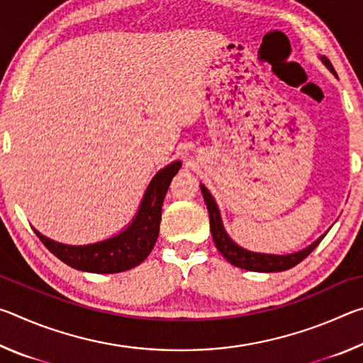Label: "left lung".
I'll list each match as a JSON object with an SVG mask.
<instances>
[{
    "label": "left lung",
    "mask_w": 363,
    "mask_h": 363,
    "mask_svg": "<svg viewBox=\"0 0 363 363\" xmlns=\"http://www.w3.org/2000/svg\"><path fill=\"white\" fill-rule=\"evenodd\" d=\"M322 60H323V64L335 73V69H333V65H331L330 60L327 57H322ZM200 189H201V194H203L208 213H210V229H211L214 245H216L219 253L223 255L225 259L232 264V266H237V267L245 269V270H253V272H281V270L291 269L303 259H306V257L318 247V243L323 240L325 235H322L318 240H315L311 245V247L301 250V251H298V253H291V255H285V256L251 253V251L240 248L237 243H233L230 240L229 235H227L224 230L223 223H220L216 201H214L211 194L208 192V189L205 186H200Z\"/></svg>",
    "instance_id": "left-lung-1"
}]
</instances>
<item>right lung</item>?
Here are the masks:
<instances>
[{"instance_id":"obj_1","label":"right lung","mask_w":363,"mask_h":363,"mask_svg":"<svg viewBox=\"0 0 363 363\" xmlns=\"http://www.w3.org/2000/svg\"><path fill=\"white\" fill-rule=\"evenodd\" d=\"M179 168L181 162H174L158 171L147 187L138 216L120 235L86 247H70L49 240L36 230L35 233L54 256L73 269L94 274H118L136 267L150 255L157 242L164 195Z\"/></svg>"}]
</instances>
